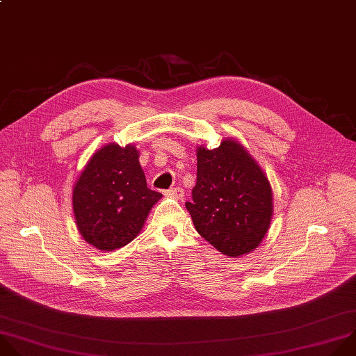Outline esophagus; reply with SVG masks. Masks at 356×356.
Instances as JSON below:
<instances>
[{
	"label": "esophagus",
	"instance_id": "34e87169",
	"mask_svg": "<svg viewBox=\"0 0 356 356\" xmlns=\"http://www.w3.org/2000/svg\"><path fill=\"white\" fill-rule=\"evenodd\" d=\"M165 196L181 200V199H184V189L182 188H172L170 191H165Z\"/></svg>",
	"mask_w": 356,
	"mask_h": 356
}]
</instances>
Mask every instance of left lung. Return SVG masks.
<instances>
[{
  "label": "left lung",
  "mask_w": 356,
  "mask_h": 356,
  "mask_svg": "<svg viewBox=\"0 0 356 356\" xmlns=\"http://www.w3.org/2000/svg\"><path fill=\"white\" fill-rule=\"evenodd\" d=\"M197 174L185 206L196 232L219 252L237 258L264 240L273 215L270 184L247 149L234 138L196 149Z\"/></svg>",
  "instance_id": "obj_1"
}]
</instances>
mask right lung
I'll return each mask as SVG.
<instances>
[{
    "label": "right lung",
    "mask_w": 356,
    "mask_h": 356,
    "mask_svg": "<svg viewBox=\"0 0 356 356\" xmlns=\"http://www.w3.org/2000/svg\"><path fill=\"white\" fill-rule=\"evenodd\" d=\"M161 193L147 188L133 145L109 143L97 150L73 188V211L83 238L99 251L134 240Z\"/></svg>",
    "instance_id": "right-lung-1"
}]
</instances>
